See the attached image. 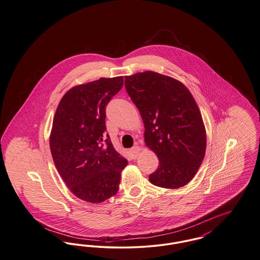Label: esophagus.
Returning a JSON list of instances; mask_svg holds the SVG:
<instances>
[{"mask_svg":"<svg viewBox=\"0 0 260 260\" xmlns=\"http://www.w3.org/2000/svg\"><path fill=\"white\" fill-rule=\"evenodd\" d=\"M140 151H141V148H140L139 146H135L134 148L131 149V154H132V156H133L135 159H136V158L138 157Z\"/></svg>","mask_w":260,"mask_h":260,"instance_id":"1","label":"esophagus"}]
</instances>
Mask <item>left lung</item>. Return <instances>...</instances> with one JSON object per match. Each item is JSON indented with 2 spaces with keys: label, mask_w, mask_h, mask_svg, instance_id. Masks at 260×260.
<instances>
[{
  "label": "left lung",
  "mask_w": 260,
  "mask_h": 260,
  "mask_svg": "<svg viewBox=\"0 0 260 260\" xmlns=\"http://www.w3.org/2000/svg\"><path fill=\"white\" fill-rule=\"evenodd\" d=\"M126 92L141 115L144 141L159 159L152 184L177 189L189 183L204 160L206 128L188 88L166 75L145 71L124 77Z\"/></svg>",
  "instance_id": "1"
}]
</instances>
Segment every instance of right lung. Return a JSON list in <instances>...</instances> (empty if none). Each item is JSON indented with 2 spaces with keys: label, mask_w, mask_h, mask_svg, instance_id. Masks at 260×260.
Listing matches in <instances>:
<instances>
[{
  "label": "right lung",
  "mask_w": 260,
  "mask_h": 260,
  "mask_svg": "<svg viewBox=\"0 0 260 260\" xmlns=\"http://www.w3.org/2000/svg\"><path fill=\"white\" fill-rule=\"evenodd\" d=\"M123 85L120 76L75 86L63 95L53 118L50 147L54 165L70 191L87 203L115 196L127 165L105 124L106 105Z\"/></svg>",
  "instance_id": "obj_1"
}]
</instances>
